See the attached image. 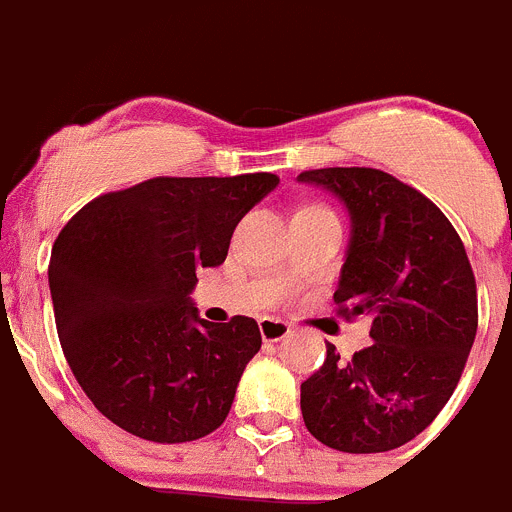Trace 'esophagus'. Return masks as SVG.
Returning <instances> with one entry per match:
<instances>
[{
	"mask_svg": "<svg viewBox=\"0 0 512 512\" xmlns=\"http://www.w3.org/2000/svg\"><path fill=\"white\" fill-rule=\"evenodd\" d=\"M259 330H261V338H264L266 343H277L292 333L289 323H284V320H279V318H261Z\"/></svg>",
	"mask_w": 512,
	"mask_h": 512,
	"instance_id": "esophagus-1",
	"label": "esophagus"
}]
</instances>
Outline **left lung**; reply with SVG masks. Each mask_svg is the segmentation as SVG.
Wrapping results in <instances>:
<instances>
[{
  "label": "left lung",
  "instance_id": "obj_1",
  "mask_svg": "<svg viewBox=\"0 0 512 512\" xmlns=\"http://www.w3.org/2000/svg\"><path fill=\"white\" fill-rule=\"evenodd\" d=\"M351 220L333 300L372 320V346L300 387L307 431L330 449L379 454L413 441L454 395L477 336V284L454 225L428 197L379 169L302 171Z\"/></svg>",
  "mask_w": 512,
  "mask_h": 512
}]
</instances>
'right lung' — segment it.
<instances>
[{
  "label": "right lung",
  "mask_w": 512,
  "mask_h": 512,
  "mask_svg": "<svg viewBox=\"0 0 512 512\" xmlns=\"http://www.w3.org/2000/svg\"><path fill=\"white\" fill-rule=\"evenodd\" d=\"M279 176H156L102 194L53 243L48 284L63 356L94 408L156 443L197 441L223 425L256 320H202L197 269L220 266L235 225Z\"/></svg>",
  "instance_id": "right-lung-1"
}]
</instances>
